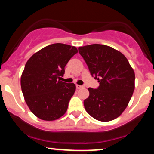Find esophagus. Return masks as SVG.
Segmentation results:
<instances>
[{"label": "esophagus", "mask_w": 154, "mask_h": 154, "mask_svg": "<svg viewBox=\"0 0 154 154\" xmlns=\"http://www.w3.org/2000/svg\"><path fill=\"white\" fill-rule=\"evenodd\" d=\"M84 87L83 85H76V88H77V89H80V88H82Z\"/></svg>", "instance_id": "obj_1"}]
</instances>
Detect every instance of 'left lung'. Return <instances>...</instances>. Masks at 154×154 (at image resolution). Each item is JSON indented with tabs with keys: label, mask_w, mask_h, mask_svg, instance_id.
Here are the masks:
<instances>
[{
	"label": "left lung",
	"mask_w": 154,
	"mask_h": 154,
	"mask_svg": "<svg viewBox=\"0 0 154 154\" xmlns=\"http://www.w3.org/2000/svg\"><path fill=\"white\" fill-rule=\"evenodd\" d=\"M79 54L99 86L89 88L85 109L94 119L109 122L128 106L135 89V73L128 60L119 51L100 44L79 47Z\"/></svg>",
	"instance_id": "8db88e82"
}]
</instances>
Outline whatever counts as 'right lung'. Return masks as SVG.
I'll return each mask as SVG.
<instances>
[{
	"mask_svg": "<svg viewBox=\"0 0 154 154\" xmlns=\"http://www.w3.org/2000/svg\"><path fill=\"white\" fill-rule=\"evenodd\" d=\"M77 53L76 47L55 43L35 53L26 63L21 77L22 93L40 119L53 121L66 113L76 86L58 78L63 77L66 63Z\"/></svg>",
	"mask_w": 154,
	"mask_h": 154,
	"instance_id": "right-lung-1",
	"label": "right lung"
}]
</instances>
